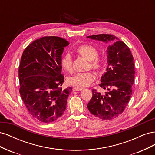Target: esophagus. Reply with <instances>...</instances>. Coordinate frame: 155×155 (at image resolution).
I'll return each instance as SVG.
<instances>
[{
    "label": "esophagus",
    "mask_w": 155,
    "mask_h": 155,
    "mask_svg": "<svg viewBox=\"0 0 155 155\" xmlns=\"http://www.w3.org/2000/svg\"><path fill=\"white\" fill-rule=\"evenodd\" d=\"M83 89V88H80V87H74L73 88V91H80Z\"/></svg>",
    "instance_id": "1"
}]
</instances>
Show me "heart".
I'll list each match as a JSON object with an SVG mask.
<instances>
[{"label":"heart","instance_id":"1","mask_svg":"<svg viewBox=\"0 0 155 155\" xmlns=\"http://www.w3.org/2000/svg\"><path fill=\"white\" fill-rule=\"evenodd\" d=\"M76 52L88 61V69L92 68L96 72H100L102 69L104 62L102 59L97 56L98 51L94 46L87 44L81 45L76 49ZM61 65L65 71L71 72L72 70V58L71 55L68 53L64 54L61 59ZM95 78L96 75L92 72H80L68 77L67 81L70 85L73 86L84 87L91 84Z\"/></svg>","mask_w":155,"mask_h":155}]
</instances>
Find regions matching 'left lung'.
Segmentation results:
<instances>
[{
  "instance_id": "1",
  "label": "left lung",
  "mask_w": 155,
  "mask_h": 155,
  "mask_svg": "<svg viewBox=\"0 0 155 155\" xmlns=\"http://www.w3.org/2000/svg\"><path fill=\"white\" fill-rule=\"evenodd\" d=\"M87 37L108 44V67L99 85L107 91L101 94L93 89L87 108L97 118L110 120L124 111L132 95L135 73L133 56L127 45L113 35L99 34Z\"/></svg>"
}]
</instances>
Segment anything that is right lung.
Listing matches in <instances>:
<instances>
[{
  "label": "right lung",
  "instance_id": "right-lung-1",
  "mask_svg": "<svg viewBox=\"0 0 155 155\" xmlns=\"http://www.w3.org/2000/svg\"><path fill=\"white\" fill-rule=\"evenodd\" d=\"M69 45L64 39L46 36L25 49L18 68L19 92L30 114L38 121L50 123L61 116L72 87L62 90L61 55Z\"/></svg>",
  "mask_w": 155,
  "mask_h": 155
}]
</instances>
